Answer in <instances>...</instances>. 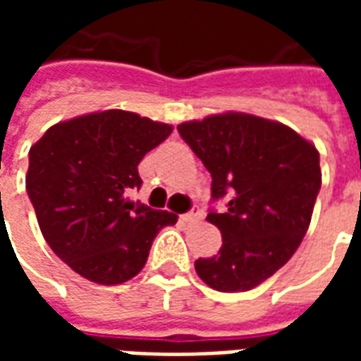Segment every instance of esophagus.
Masks as SVG:
<instances>
[{"label":"esophagus","mask_w":361,"mask_h":361,"mask_svg":"<svg viewBox=\"0 0 361 361\" xmlns=\"http://www.w3.org/2000/svg\"><path fill=\"white\" fill-rule=\"evenodd\" d=\"M201 219H203V209H199V207H193L191 211L183 214V220H185V222H197V220Z\"/></svg>","instance_id":"esophagus-1"}]
</instances>
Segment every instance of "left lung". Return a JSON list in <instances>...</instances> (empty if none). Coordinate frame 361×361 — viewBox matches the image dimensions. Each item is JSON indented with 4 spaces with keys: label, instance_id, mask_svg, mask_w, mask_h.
Returning <instances> with one entry per match:
<instances>
[{
    "label": "left lung",
    "instance_id": "left-lung-1",
    "mask_svg": "<svg viewBox=\"0 0 361 361\" xmlns=\"http://www.w3.org/2000/svg\"><path fill=\"white\" fill-rule=\"evenodd\" d=\"M181 139L211 172L212 201L224 211L219 255L197 259L195 271L219 292H247L284 267L307 232L321 189L317 149L284 123L242 111L178 126Z\"/></svg>",
    "mask_w": 361,
    "mask_h": 361
}]
</instances>
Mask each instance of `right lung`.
Returning <instances> with one entry per match:
<instances>
[{
	"label": "right lung",
	"instance_id": "right-lung-1",
	"mask_svg": "<svg viewBox=\"0 0 361 361\" xmlns=\"http://www.w3.org/2000/svg\"><path fill=\"white\" fill-rule=\"evenodd\" d=\"M172 126L123 110L94 111L51 126L28 152L27 193L51 251L90 282L133 279L150 245L178 216L129 201L137 166Z\"/></svg>",
	"mask_w": 361,
	"mask_h": 361
}]
</instances>
